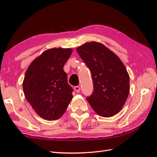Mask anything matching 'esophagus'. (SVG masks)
I'll list each match as a JSON object with an SVG mask.
<instances>
[{"label": "esophagus", "mask_w": 157, "mask_h": 157, "mask_svg": "<svg viewBox=\"0 0 157 157\" xmlns=\"http://www.w3.org/2000/svg\"><path fill=\"white\" fill-rule=\"evenodd\" d=\"M75 90L76 92H77V93H79L80 92V87L79 86H75Z\"/></svg>", "instance_id": "obj_1"}]
</instances>
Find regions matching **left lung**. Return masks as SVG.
I'll return each instance as SVG.
<instances>
[{
	"label": "left lung",
	"instance_id": "left-lung-1",
	"mask_svg": "<svg viewBox=\"0 0 157 157\" xmlns=\"http://www.w3.org/2000/svg\"><path fill=\"white\" fill-rule=\"evenodd\" d=\"M77 51L92 74L94 91L87 101L99 116L116 115L124 105L130 91V77L124 65L99 42H87Z\"/></svg>",
	"mask_w": 157,
	"mask_h": 157
}]
</instances>
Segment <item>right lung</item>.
Instances as JSON below:
<instances>
[{"label":"right lung","mask_w":157,"mask_h":157,"mask_svg":"<svg viewBox=\"0 0 157 157\" xmlns=\"http://www.w3.org/2000/svg\"><path fill=\"white\" fill-rule=\"evenodd\" d=\"M71 48L48 49L32 61L27 69L23 89L27 101L38 115L46 120L62 116L73 98L63 66Z\"/></svg>","instance_id":"right-lung-1"}]
</instances>
